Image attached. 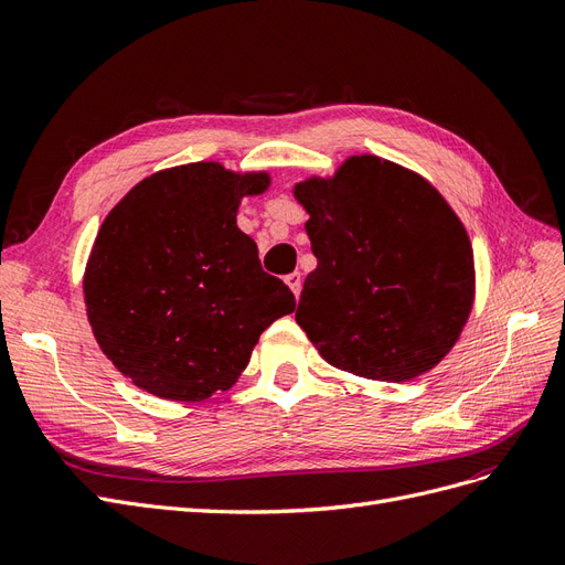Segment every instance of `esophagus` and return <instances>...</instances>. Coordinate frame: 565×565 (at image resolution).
Wrapping results in <instances>:
<instances>
[{
	"mask_svg": "<svg viewBox=\"0 0 565 565\" xmlns=\"http://www.w3.org/2000/svg\"><path fill=\"white\" fill-rule=\"evenodd\" d=\"M285 282H287V287L292 289L295 292V297L299 299V295H301V273H289V276H285Z\"/></svg>",
	"mask_w": 565,
	"mask_h": 565,
	"instance_id": "34e87169",
	"label": "esophagus"
}]
</instances>
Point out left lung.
Returning <instances> with one entry per match:
<instances>
[{
  "mask_svg": "<svg viewBox=\"0 0 565 565\" xmlns=\"http://www.w3.org/2000/svg\"><path fill=\"white\" fill-rule=\"evenodd\" d=\"M295 198L318 268L297 322L330 365L407 382L455 347L473 303L469 235L436 188L377 156H353Z\"/></svg>",
  "mask_w": 565,
  "mask_h": 565,
  "instance_id": "8db88e82",
  "label": "left lung"
}]
</instances>
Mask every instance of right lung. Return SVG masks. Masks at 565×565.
I'll use <instances>...</instances> for the list:
<instances>
[{
    "label": "right lung",
    "mask_w": 565,
    "mask_h": 565,
    "mask_svg": "<svg viewBox=\"0 0 565 565\" xmlns=\"http://www.w3.org/2000/svg\"><path fill=\"white\" fill-rule=\"evenodd\" d=\"M268 174L218 162L164 169L136 183L100 226L84 270L94 337L136 386L167 401H204L247 367L295 295L262 268L235 224Z\"/></svg>",
    "instance_id": "obj_1"
}]
</instances>
